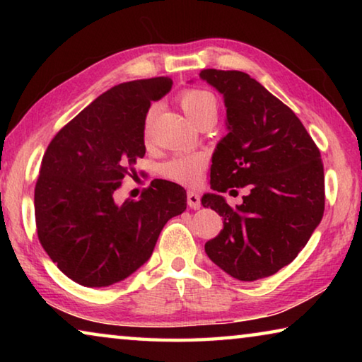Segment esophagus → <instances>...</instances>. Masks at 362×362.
<instances>
[{"instance_id": "1", "label": "esophagus", "mask_w": 362, "mask_h": 362, "mask_svg": "<svg viewBox=\"0 0 362 362\" xmlns=\"http://www.w3.org/2000/svg\"><path fill=\"white\" fill-rule=\"evenodd\" d=\"M187 203H188L189 207H192V209H199V207H201L199 194L193 192V189H189V192L187 193Z\"/></svg>"}]
</instances>
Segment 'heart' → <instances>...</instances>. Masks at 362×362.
Returning <instances> with one entry per match:
<instances>
[{
	"instance_id": "1",
	"label": "heart",
	"mask_w": 362,
	"mask_h": 362,
	"mask_svg": "<svg viewBox=\"0 0 362 362\" xmlns=\"http://www.w3.org/2000/svg\"><path fill=\"white\" fill-rule=\"evenodd\" d=\"M179 103L183 113L192 122H198L201 118L209 115H217V100L209 90L188 89L179 97ZM153 108L146 115L144 126L145 142L150 140V121ZM206 168V158L201 153H179L161 166V175L170 182L182 183V185H198L203 179Z\"/></svg>"
}]
</instances>
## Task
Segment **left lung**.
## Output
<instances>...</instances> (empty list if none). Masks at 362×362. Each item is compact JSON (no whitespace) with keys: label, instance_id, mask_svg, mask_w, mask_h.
Segmentation results:
<instances>
[{"label":"left lung","instance_id":"obj_1","mask_svg":"<svg viewBox=\"0 0 362 362\" xmlns=\"http://www.w3.org/2000/svg\"><path fill=\"white\" fill-rule=\"evenodd\" d=\"M199 78L223 95L226 136L212 155L211 188L201 204L223 217L204 250L240 281L272 276L289 265L324 214L321 153L292 110L243 71L203 70ZM246 187L231 208L221 196Z\"/></svg>","mask_w":362,"mask_h":362}]
</instances>
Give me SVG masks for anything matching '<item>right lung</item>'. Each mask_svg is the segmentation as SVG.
<instances>
[{
	"mask_svg": "<svg viewBox=\"0 0 362 362\" xmlns=\"http://www.w3.org/2000/svg\"><path fill=\"white\" fill-rule=\"evenodd\" d=\"M170 88L168 76L115 86L62 127L42 156L35 187L38 238L78 284L107 287L129 278L151 257L168 220L187 209V192L168 180L151 182L139 199L115 201L145 156L151 102Z\"/></svg>",
	"mask_w": 362,
	"mask_h": 362,
	"instance_id": "add662e5",
	"label": "right lung"
}]
</instances>
